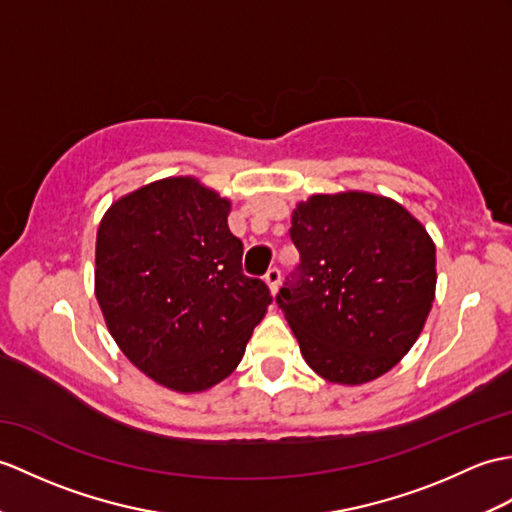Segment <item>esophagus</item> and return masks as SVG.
Here are the masks:
<instances>
[{"mask_svg":"<svg viewBox=\"0 0 512 512\" xmlns=\"http://www.w3.org/2000/svg\"><path fill=\"white\" fill-rule=\"evenodd\" d=\"M264 281L268 283V288L272 294H277L279 290V281H281V270L279 268H270L266 275H264Z\"/></svg>","mask_w":512,"mask_h":512,"instance_id":"1","label":"esophagus"}]
</instances>
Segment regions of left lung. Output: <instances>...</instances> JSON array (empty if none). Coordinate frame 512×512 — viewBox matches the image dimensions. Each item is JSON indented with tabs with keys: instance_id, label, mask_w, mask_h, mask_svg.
I'll list each match as a JSON object with an SVG mask.
<instances>
[{
	"instance_id": "1",
	"label": "left lung",
	"mask_w": 512,
	"mask_h": 512,
	"mask_svg": "<svg viewBox=\"0 0 512 512\" xmlns=\"http://www.w3.org/2000/svg\"><path fill=\"white\" fill-rule=\"evenodd\" d=\"M299 275L277 303L301 355L331 384L388 373L417 342L436 294V246L397 200L314 194L292 211Z\"/></svg>"
}]
</instances>
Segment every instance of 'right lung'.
Wrapping results in <instances>:
<instances>
[{
	"mask_svg": "<svg viewBox=\"0 0 512 512\" xmlns=\"http://www.w3.org/2000/svg\"><path fill=\"white\" fill-rule=\"evenodd\" d=\"M231 200L196 176H168L117 198L95 237V299L117 347L174 392L227 379L272 296L242 272Z\"/></svg>",
	"mask_w": 512,
	"mask_h": 512,
	"instance_id": "obj_1",
	"label": "right lung"
}]
</instances>
